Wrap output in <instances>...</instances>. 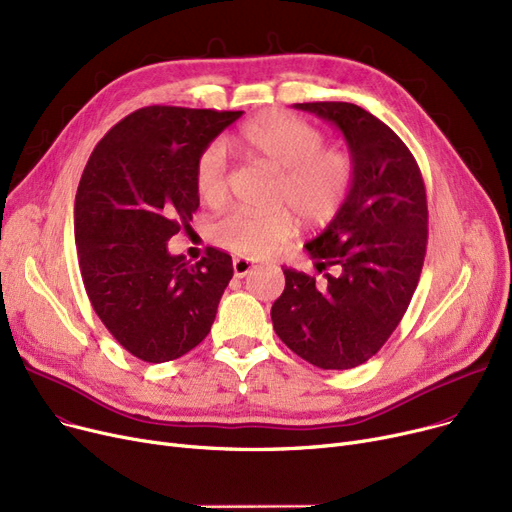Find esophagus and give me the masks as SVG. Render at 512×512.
<instances>
[{
    "label": "esophagus",
    "mask_w": 512,
    "mask_h": 512,
    "mask_svg": "<svg viewBox=\"0 0 512 512\" xmlns=\"http://www.w3.org/2000/svg\"><path fill=\"white\" fill-rule=\"evenodd\" d=\"M232 268H234V274L238 276V278H244L247 274H251L257 265L251 261V259H244V257H236L234 261H232Z\"/></svg>",
    "instance_id": "34e87169"
}]
</instances>
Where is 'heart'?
<instances>
[{"instance_id":"1","label":"heart","mask_w":512,"mask_h":512,"mask_svg":"<svg viewBox=\"0 0 512 512\" xmlns=\"http://www.w3.org/2000/svg\"><path fill=\"white\" fill-rule=\"evenodd\" d=\"M238 146L253 159L278 171L276 201L293 209L307 228H322L345 207L355 180L353 157L337 146H324L322 131L307 121L270 110L238 133ZM194 188L207 205L224 201L226 152L219 142L198 154ZM295 216L288 209H234L211 230L219 247L244 257H268L293 236Z\"/></svg>"}]
</instances>
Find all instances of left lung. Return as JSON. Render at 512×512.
<instances>
[{"instance_id":"left-lung-1","label":"left lung","mask_w":512,"mask_h":512,"mask_svg":"<svg viewBox=\"0 0 512 512\" xmlns=\"http://www.w3.org/2000/svg\"><path fill=\"white\" fill-rule=\"evenodd\" d=\"M337 125L355 163L341 213L305 244L322 280L284 270L272 305L282 343L322 370H347L379 351L402 322L427 255L429 211L422 173L383 121L349 102H303Z\"/></svg>"}]
</instances>
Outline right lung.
<instances>
[{
	"label": "right lung",
	"instance_id": "add662e5",
	"mask_svg": "<svg viewBox=\"0 0 512 512\" xmlns=\"http://www.w3.org/2000/svg\"><path fill=\"white\" fill-rule=\"evenodd\" d=\"M242 110L146 106L96 144L75 196V242L92 307L142 362L182 358L211 330L232 257L190 265L167 240L198 209L194 165Z\"/></svg>",
	"mask_w": 512,
	"mask_h": 512
}]
</instances>
